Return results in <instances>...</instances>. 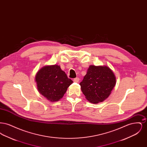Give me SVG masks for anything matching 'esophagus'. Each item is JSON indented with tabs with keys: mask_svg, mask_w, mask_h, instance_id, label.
Masks as SVG:
<instances>
[{
	"mask_svg": "<svg viewBox=\"0 0 147 147\" xmlns=\"http://www.w3.org/2000/svg\"><path fill=\"white\" fill-rule=\"evenodd\" d=\"M73 81L74 82H76V83H78L79 82V78H74V79H73Z\"/></svg>",
	"mask_w": 147,
	"mask_h": 147,
	"instance_id": "1",
	"label": "esophagus"
}]
</instances>
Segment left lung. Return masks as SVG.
<instances>
[{
	"instance_id": "obj_1",
	"label": "left lung",
	"mask_w": 147,
	"mask_h": 147,
	"mask_svg": "<svg viewBox=\"0 0 147 147\" xmlns=\"http://www.w3.org/2000/svg\"><path fill=\"white\" fill-rule=\"evenodd\" d=\"M116 77L109 67L90 65L80 85L86 98L92 104L102 102L110 95Z\"/></svg>"
}]
</instances>
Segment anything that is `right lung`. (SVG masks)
<instances>
[{
    "label": "right lung",
    "mask_w": 147,
    "mask_h": 147,
    "mask_svg": "<svg viewBox=\"0 0 147 147\" xmlns=\"http://www.w3.org/2000/svg\"><path fill=\"white\" fill-rule=\"evenodd\" d=\"M35 80L38 92L51 102L58 101L63 98L73 83L60 66L56 64L42 67L37 73Z\"/></svg>",
    "instance_id": "obj_1"
}]
</instances>
